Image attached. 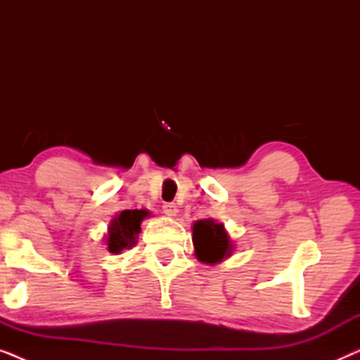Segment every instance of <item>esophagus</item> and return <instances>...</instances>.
Returning a JSON list of instances; mask_svg holds the SVG:
<instances>
[{"label": "esophagus", "mask_w": 360, "mask_h": 360, "mask_svg": "<svg viewBox=\"0 0 360 360\" xmlns=\"http://www.w3.org/2000/svg\"><path fill=\"white\" fill-rule=\"evenodd\" d=\"M162 210H164V213L167 216H176V213H179V208H176L175 203H165Z\"/></svg>", "instance_id": "1"}]
</instances>
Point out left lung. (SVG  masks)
<instances>
[{"label": "left lung", "instance_id": "obj_1", "mask_svg": "<svg viewBox=\"0 0 360 360\" xmlns=\"http://www.w3.org/2000/svg\"><path fill=\"white\" fill-rule=\"evenodd\" d=\"M195 257L206 265L221 264L233 255L236 244L223 223L213 218L198 219L191 224Z\"/></svg>", "mask_w": 360, "mask_h": 360}]
</instances>
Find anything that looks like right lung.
Listing matches in <instances>:
<instances>
[{
    "mask_svg": "<svg viewBox=\"0 0 360 360\" xmlns=\"http://www.w3.org/2000/svg\"><path fill=\"white\" fill-rule=\"evenodd\" d=\"M149 210H122L112 216L105 234V245L110 254L120 255L122 250L134 248L141 224L149 218Z\"/></svg>",
    "mask_w": 360,
    "mask_h": 360,
    "instance_id": "right-lung-1",
    "label": "right lung"
}]
</instances>
